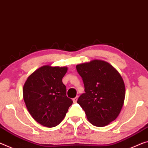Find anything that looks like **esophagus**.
<instances>
[{
    "mask_svg": "<svg viewBox=\"0 0 148 148\" xmlns=\"http://www.w3.org/2000/svg\"><path fill=\"white\" fill-rule=\"evenodd\" d=\"M72 100H73V102H74V103H76V102H77V101H78V97H74V99H72Z\"/></svg>",
    "mask_w": 148,
    "mask_h": 148,
    "instance_id": "obj_1",
    "label": "esophagus"
}]
</instances>
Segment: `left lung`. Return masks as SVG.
<instances>
[{
  "mask_svg": "<svg viewBox=\"0 0 148 148\" xmlns=\"http://www.w3.org/2000/svg\"><path fill=\"white\" fill-rule=\"evenodd\" d=\"M85 93L77 103L93 125L103 127L115 120L124 104L125 86L121 74L103 60H93L76 66Z\"/></svg>",
  "mask_w": 148,
  "mask_h": 148,
  "instance_id": "8db88e82",
  "label": "left lung"
}]
</instances>
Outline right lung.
Segmentation results:
<instances>
[{"mask_svg": "<svg viewBox=\"0 0 148 148\" xmlns=\"http://www.w3.org/2000/svg\"><path fill=\"white\" fill-rule=\"evenodd\" d=\"M67 67L43 66L28 77L23 97L28 111L40 125L51 128L60 123L72 100L66 96L62 78Z\"/></svg>", "mask_w": 148, "mask_h": 148, "instance_id": "1", "label": "right lung"}]
</instances>
